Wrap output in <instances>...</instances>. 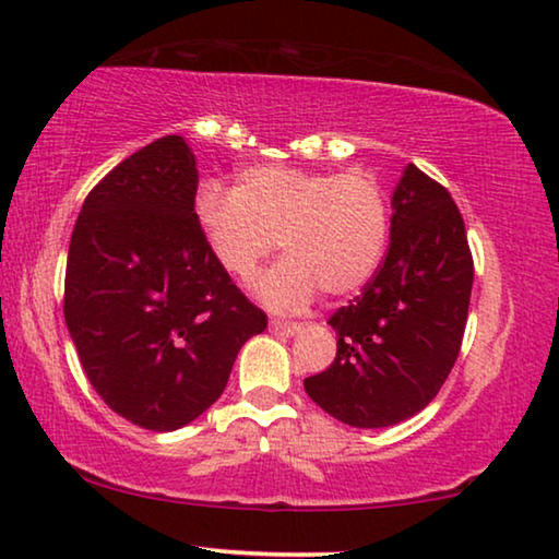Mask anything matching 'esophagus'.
Returning a JSON list of instances; mask_svg holds the SVG:
<instances>
[{"mask_svg": "<svg viewBox=\"0 0 559 559\" xmlns=\"http://www.w3.org/2000/svg\"><path fill=\"white\" fill-rule=\"evenodd\" d=\"M269 328L276 335H283V338H290V335H296V333H300V323H286V321H271L269 323Z\"/></svg>", "mask_w": 559, "mask_h": 559, "instance_id": "34e87169", "label": "esophagus"}]
</instances>
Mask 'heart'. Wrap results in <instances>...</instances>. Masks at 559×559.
<instances>
[{"label": "heart", "instance_id": "heart-1", "mask_svg": "<svg viewBox=\"0 0 559 559\" xmlns=\"http://www.w3.org/2000/svg\"><path fill=\"white\" fill-rule=\"evenodd\" d=\"M193 218L211 259L236 281H251L276 243L286 253L255 283L271 311L294 313L316 298L353 296L373 278L391 234V206L373 174L306 171L253 164L234 191L206 183Z\"/></svg>", "mask_w": 559, "mask_h": 559}]
</instances>
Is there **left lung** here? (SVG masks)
Wrapping results in <instances>:
<instances>
[{"instance_id": "left-lung-1", "label": "left lung", "mask_w": 559, "mask_h": 559, "mask_svg": "<svg viewBox=\"0 0 559 559\" xmlns=\"http://www.w3.org/2000/svg\"><path fill=\"white\" fill-rule=\"evenodd\" d=\"M391 203L385 261L328 321L338 341L331 368L304 380L316 405L353 428H388L438 395L471 306L473 255L448 189L407 164Z\"/></svg>"}]
</instances>
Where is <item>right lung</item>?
<instances>
[{
    "mask_svg": "<svg viewBox=\"0 0 559 559\" xmlns=\"http://www.w3.org/2000/svg\"><path fill=\"white\" fill-rule=\"evenodd\" d=\"M197 186L186 139H156L94 186L69 243L64 321L88 383L156 432L209 411L241 345L269 323L211 259Z\"/></svg>",
    "mask_w": 559,
    "mask_h": 559,
    "instance_id": "obj_1",
    "label": "right lung"
}]
</instances>
